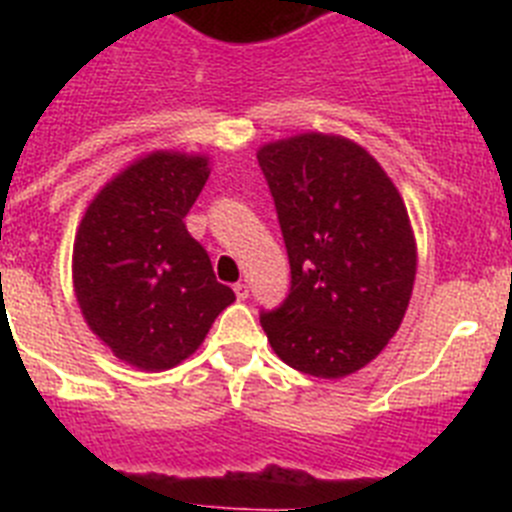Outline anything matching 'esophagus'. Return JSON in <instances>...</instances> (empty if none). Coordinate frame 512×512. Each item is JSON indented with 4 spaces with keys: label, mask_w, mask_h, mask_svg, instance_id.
<instances>
[{
    "label": "esophagus",
    "mask_w": 512,
    "mask_h": 512,
    "mask_svg": "<svg viewBox=\"0 0 512 512\" xmlns=\"http://www.w3.org/2000/svg\"><path fill=\"white\" fill-rule=\"evenodd\" d=\"M233 292H235V297H238V300H248V284L246 282L235 284Z\"/></svg>",
    "instance_id": "34e87169"
}]
</instances>
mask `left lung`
Segmentation results:
<instances>
[{"mask_svg":"<svg viewBox=\"0 0 512 512\" xmlns=\"http://www.w3.org/2000/svg\"><path fill=\"white\" fill-rule=\"evenodd\" d=\"M256 156L292 269L287 300L261 312V328L297 372L348 377L382 354L410 305L408 207L377 158L343 135L300 133Z\"/></svg>","mask_w":512,"mask_h":512,"instance_id":"8db88e82","label":"left lung"}]
</instances>
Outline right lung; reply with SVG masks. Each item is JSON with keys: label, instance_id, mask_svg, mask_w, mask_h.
Returning <instances> with one entry per match:
<instances>
[{"label": "right lung", "instance_id": "1", "mask_svg": "<svg viewBox=\"0 0 512 512\" xmlns=\"http://www.w3.org/2000/svg\"><path fill=\"white\" fill-rule=\"evenodd\" d=\"M210 176L200 153L153 151L104 184L74 238L76 302L89 330L140 372L182 364L235 300L184 217Z\"/></svg>", "mask_w": 512, "mask_h": 512}]
</instances>
